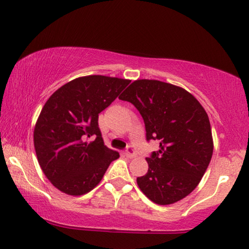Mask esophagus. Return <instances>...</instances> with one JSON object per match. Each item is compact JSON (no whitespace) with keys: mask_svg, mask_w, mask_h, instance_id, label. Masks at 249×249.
I'll return each mask as SVG.
<instances>
[{"mask_svg":"<svg viewBox=\"0 0 249 249\" xmlns=\"http://www.w3.org/2000/svg\"><path fill=\"white\" fill-rule=\"evenodd\" d=\"M136 150H135V148H133V147H131V146H129L128 148H127V150H125V156H127L128 158H133V157H136Z\"/></svg>","mask_w":249,"mask_h":249,"instance_id":"obj_1","label":"esophagus"}]
</instances>
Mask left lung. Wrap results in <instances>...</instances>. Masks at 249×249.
<instances>
[{"instance_id": "8db88e82", "label": "left lung", "mask_w": 249, "mask_h": 249, "mask_svg": "<svg viewBox=\"0 0 249 249\" xmlns=\"http://www.w3.org/2000/svg\"><path fill=\"white\" fill-rule=\"evenodd\" d=\"M119 99L135 106L143 119L146 139L160 149L146 158L148 172L137 184L153 202L182 200L199 184L213 153L208 114L194 96L168 83L135 81Z\"/></svg>"}]
</instances>
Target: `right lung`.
Instances as JSON below:
<instances>
[{
	"mask_svg": "<svg viewBox=\"0 0 249 249\" xmlns=\"http://www.w3.org/2000/svg\"><path fill=\"white\" fill-rule=\"evenodd\" d=\"M129 80L102 75L66 83L42 107L34 131L39 165L62 192L82 196L99 184L119 153L104 145L99 113L127 88Z\"/></svg>",
	"mask_w": 249,
	"mask_h": 249,
	"instance_id": "1",
	"label": "right lung"
}]
</instances>
